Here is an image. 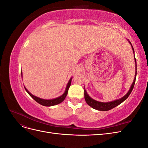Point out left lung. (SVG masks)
<instances>
[{"instance_id":"obj_1","label":"left lung","mask_w":148,"mask_h":148,"mask_svg":"<svg viewBox=\"0 0 148 148\" xmlns=\"http://www.w3.org/2000/svg\"><path fill=\"white\" fill-rule=\"evenodd\" d=\"M129 42L130 43V44L132 45V43L129 41ZM132 49H133V53L135 52L134 51V49L133 47V46H132ZM135 63H136V73H135V79H134V81L132 84L131 88L130 89L129 91L127 92V94L125 96H124L123 97L121 98L120 99H117L115 100L114 101L112 102H98L96 101L95 100L92 99V98H91L89 97V96L88 95L86 90L84 89V99L85 101H86L87 104L91 107L92 108L98 110H101V111H107V110H109L112 109L114 108L116 106H119V104H120L121 103L123 102L125 100H126L128 97L130 95V93L132 92L133 89L134 88V86H135V81H136V60L135 57Z\"/></svg>"}]
</instances>
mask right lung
<instances>
[{
	"mask_svg": "<svg viewBox=\"0 0 148 148\" xmlns=\"http://www.w3.org/2000/svg\"><path fill=\"white\" fill-rule=\"evenodd\" d=\"M21 75H22V73H21ZM71 78H70V79L69 80V82L68 83V84H67V86H66V89H65V92L61 96L57 97V98H56V99H50V100H46V99H41V98H39L36 96H33V95H31V94L26 89V88L25 87V89L26 92H27L29 96L33 98V99L36 101L37 102H38L39 104H40L41 105H42L44 106H55V105H57V104H60V103H61L62 101H64V99H65V97L67 95V93H68V91H69V89L70 86V84H71Z\"/></svg>",
	"mask_w": 148,
	"mask_h": 148,
	"instance_id": "obj_1",
	"label": "right lung"
}]
</instances>
